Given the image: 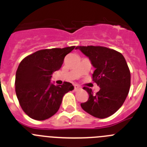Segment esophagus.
I'll list each match as a JSON object with an SVG mask.
<instances>
[{
    "label": "esophagus",
    "mask_w": 147,
    "mask_h": 147,
    "mask_svg": "<svg viewBox=\"0 0 147 147\" xmlns=\"http://www.w3.org/2000/svg\"><path fill=\"white\" fill-rule=\"evenodd\" d=\"M81 89H82V88L80 86V85H74V90H76V91H78V90H81Z\"/></svg>",
    "instance_id": "34e87169"
}]
</instances>
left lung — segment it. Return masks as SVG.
<instances>
[{"label":"left lung","instance_id":"left-lung-1","mask_svg":"<svg viewBox=\"0 0 147 147\" xmlns=\"http://www.w3.org/2000/svg\"><path fill=\"white\" fill-rule=\"evenodd\" d=\"M89 58L95 71L93 80L100 88L93 94L84 87L89 98L81 107L85 112L98 119L115 113L122 106L130 88V72L124 56L113 49L102 46H77Z\"/></svg>","mask_w":147,"mask_h":147}]
</instances>
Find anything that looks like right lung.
I'll return each instance as SVG.
<instances>
[{
    "label": "right lung",
    "mask_w": 147,
    "mask_h": 147,
    "mask_svg": "<svg viewBox=\"0 0 147 147\" xmlns=\"http://www.w3.org/2000/svg\"><path fill=\"white\" fill-rule=\"evenodd\" d=\"M74 48L40 50L21 61L15 76V91L20 107L30 118L42 121L51 117L59 109L64 95L74 90L71 83L56 86L51 79Z\"/></svg>",
    "instance_id": "add662e5"
}]
</instances>
